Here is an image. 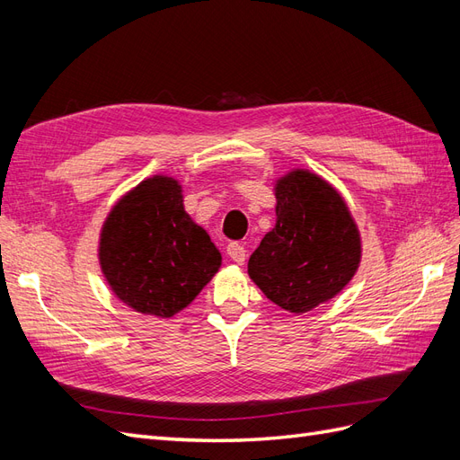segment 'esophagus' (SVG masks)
<instances>
[{"label":"esophagus","mask_w":460,"mask_h":460,"mask_svg":"<svg viewBox=\"0 0 460 460\" xmlns=\"http://www.w3.org/2000/svg\"><path fill=\"white\" fill-rule=\"evenodd\" d=\"M226 253H228V257H230L234 262L243 264V261H245V247H243L242 243H238V242L228 243Z\"/></svg>","instance_id":"obj_1"}]
</instances>
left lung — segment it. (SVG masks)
Segmentation results:
<instances>
[{"mask_svg": "<svg viewBox=\"0 0 460 460\" xmlns=\"http://www.w3.org/2000/svg\"><path fill=\"white\" fill-rule=\"evenodd\" d=\"M358 262V230L340 193L309 171L278 180L276 226L247 262L262 294L289 313H307L338 296Z\"/></svg>", "mask_w": 460, "mask_h": 460, "instance_id": "1", "label": "left lung"}]
</instances>
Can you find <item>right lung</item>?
Segmentation results:
<instances>
[{"label": "right lung", "mask_w": 460, "mask_h": 460, "mask_svg": "<svg viewBox=\"0 0 460 460\" xmlns=\"http://www.w3.org/2000/svg\"><path fill=\"white\" fill-rule=\"evenodd\" d=\"M100 262L120 301L137 313L169 318L211 282L220 253L184 211L176 180L153 176L109 213Z\"/></svg>", "instance_id": "right-lung-1"}]
</instances>
